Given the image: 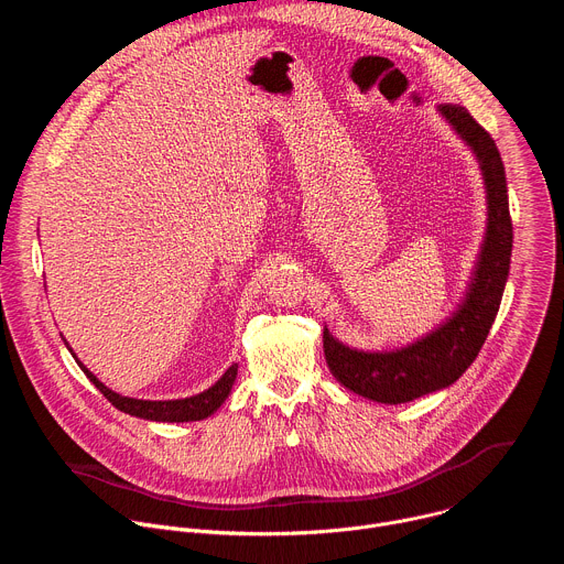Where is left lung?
Wrapping results in <instances>:
<instances>
[{
  "instance_id": "left-lung-1",
  "label": "left lung",
  "mask_w": 564,
  "mask_h": 564,
  "mask_svg": "<svg viewBox=\"0 0 564 564\" xmlns=\"http://www.w3.org/2000/svg\"><path fill=\"white\" fill-rule=\"evenodd\" d=\"M437 111L473 149L485 176L487 236L459 310L420 341L390 352H364L337 341L328 328L324 330V352L335 379L379 404H404L457 381L487 341L509 276L513 225L496 140L459 105H440Z\"/></svg>"
}]
</instances>
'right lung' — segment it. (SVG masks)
Segmentation results:
<instances>
[{
	"mask_svg": "<svg viewBox=\"0 0 564 564\" xmlns=\"http://www.w3.org/2000/svg\"><path fill=\"white\" fill-rule=\"evenodd\" d=\"M66 348H68V344H66ZM77 364H79L83 372L96 383V388L111 401V404L118 411H122L127 415H133V417H140V420H149V422H198V420H205V417L214 415L220 409L223 401L227 399V394H229V390L234 386L236 372H238V366L231 364L227 368V372L212 388H207L200 394L185 397V399L149 401V399H133V397H122V394L113 392L83 361H77Z\"/></svg>",
	"mask_w": 564,
	"mask_h": 564,
	"instance_id": "right-lung-1",
	"label": "right lung"
}]
</instances>
